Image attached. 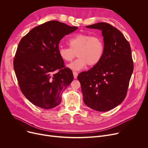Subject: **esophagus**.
<instances>
[{
	"instance_id": "esophagus-1",
	"label": "esophagus",
	"mask_w": 148,
	"mask_h": 148,
	"mask_svg": "<svg viewBox=\"0 0 148 148\" xmlns=\"http://www.w3.org/2000/svg\"><path fill=\"white\" fill-rule=\"evenodd\" d=\"M73 75H74V79H77V75H78V73H77L75 72V71H73Z\"/></svg>"
}]
</instances>
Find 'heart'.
Masks as SVG:
<instances>
[{
  "mask_svg": "<svg viewBox=\"0 0 148 148\" xmlns=\"http://www.w3.org/2000/svg\"><path fill=\"white\" fill-rule=\"evenodd\" d=\"M68 44L69 47H60L58 53L60 58L66 62H71L77 53L79 58L69 65L73 70H80L87 65L95 66L103 56L104 44L100 36L80 33L70 38Z\"/></svg>",
  "mask_w": 148,
  "mask_h": 148,
  "instance_id": "heart-1",
  "label": "heart"
}]
</instances>
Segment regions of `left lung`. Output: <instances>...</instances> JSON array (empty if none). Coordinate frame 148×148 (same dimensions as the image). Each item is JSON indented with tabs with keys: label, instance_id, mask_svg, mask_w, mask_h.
<instances>
[{
	"label": "left lung",
	"instance_id": "1",
	"mask_svg": "<svg viewBox=\"0 0 148 148\" xmlns=\"http://www.w3.org/2000/svg\"><path fill=\"white\" fill-rule=\"evenodd\" d=\"M88 28L102 30L104 52L99 63L77 76L84 103L98 112L119 105L125 98L134 64L128 41L118 29L107 23H98Z\"/></svg>",
	"mask_w": 148,
	"mask_h": 148
}]
</instances>
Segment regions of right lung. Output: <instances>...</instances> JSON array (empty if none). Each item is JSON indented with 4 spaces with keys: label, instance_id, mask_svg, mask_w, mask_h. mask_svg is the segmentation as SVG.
Instances as JSON below:
<instances>
[{
    "label": "right lung",
    "instance_id": "add662e5",
    "mask_svg": "<svg viewBox=\"0 0 148 148\" xmlns=\"http://www.w3.org/2000/svg\"><path fill=\"white\" fill-rule=\"evenodd\" d=\"M77 29L49 21L32 29L20 40L14 69L21 91L34 105L49 109L60 103L62 92L74 77L59 55V44Z\"/></svg>",
    "mask_w": 148,
    "mask_h": 148
}]
</instances>
